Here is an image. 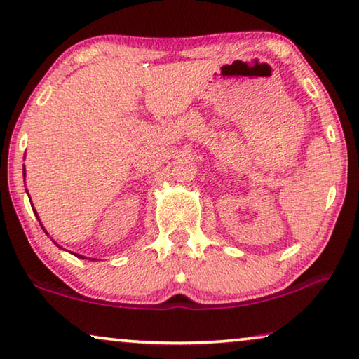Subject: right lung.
<instances>
[{
  "label": "right lung",
  "mask_w": 359,
  "mask_h": 359,
  "mask_svg": "<svg viewBox=\"0 0 359 359\" xmlns=\"http://www.w3.org/2000/svg\"><path fill=\"white\" fill-rule=\"evenodd\" d=\"M35 215H37V214H35ZM76 256H77V254H76ZM77 257H82V256H77ZM82 259H84V257H82Z\"/></svg>",
  "instance_id": "right-lung-1"
}]
</instances>
